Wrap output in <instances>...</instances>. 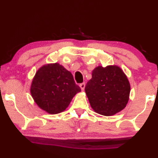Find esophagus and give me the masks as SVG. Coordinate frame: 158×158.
Masks as SVG:
<instances>
[{"instance_id":"34e87169","label":"esophagus","mask_w":158,"mask_h":158,"mask_svg":"<svg viewBox=\"0 0 158 158\" xmlns=\"http://www.w3.org/2000/svg\"><path fill=\"white\" fill-rule=\"evenodd\" d=\"M79 86H80L81 90H85V82L81 83V84L79 85Z\"/></svg>"}]
</instances>
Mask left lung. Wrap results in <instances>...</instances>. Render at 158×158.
Returning <instances> with one entry per match:
<instances>
[{"label": "left lung", "instance_id": "obj_1", "mask_svg": "<svg viewBox=\"0 0 158 158\" xmlns=\"http://www.w3.org/2000/svg\"><path fill=\"white\" fill-rule=\"evenodd\" d=\"M85 90L91 108L98 114L110 116L126 107L130 85L118 67L99 66L92 71V78Z\"/></svg>", "mask_w": 158, "mask_h": 158}]
</instances>
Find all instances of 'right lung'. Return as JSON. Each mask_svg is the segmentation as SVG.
<instances>
[{
    "instance_id": "1",
    "label": "right lung",
    "mask_w": 158,
    "mask_h": 158,
    "mask_svg": "<svg viewBox=\"0 0 158 158\" xmlns=\"http://www.w3.org/2000/svg\"><path fill=\"white\" fill-rule=\"evenodd\" d=\"M81 88L73 75L59 64L43 66L36 73L31 85V94L41 109L49 114L62 112Z\"/></svg>"
}]
</instances>
